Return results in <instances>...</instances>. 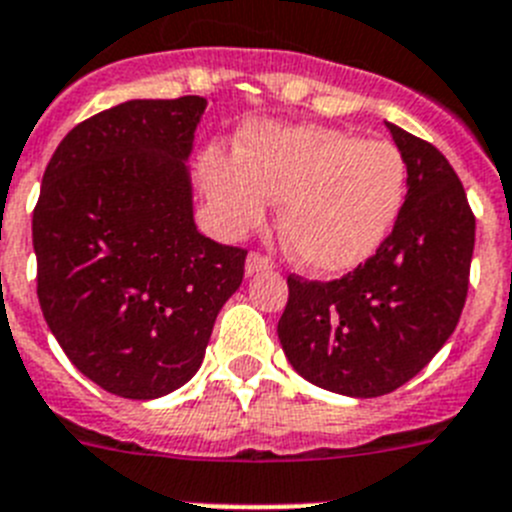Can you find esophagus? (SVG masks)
Segmentation results:
<instances>
[{"mask_svg":"<svg viewBox=\"0 0 512 512\" xmlns=\"http://www.w3.org/2000/svg\"><path fill=\"white\" fill-rule=\"evenodd\" d=\"M265 270H273V260L260 255V252H252V255L247 257V262H244V273H247V278H252V275L257 273H265Z\"/></svg>","mask_w":512,"mask_h":512,"instance_id":"obj_1","label":"esophagus"}]
</instances>
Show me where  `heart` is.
Listing matches in <instances>:
<instances>
[{
	"mask_svg": "<svg viewBox=\"0 0 512 512\" xmlns=\"http://www.w3.org/2000/svg\"><path fill=\"white\" fill-rule=\"evenodd\" d=\"M201 182L226 237H244L283 201L281 234L314 273L366 262L402 211L407 162L391 141H363L324 126L255 123L239 151H203Z\"/></svg>",
	"mask_w": 512,
	"mask_h": 512,
	"instance_id": "b5f03b06",
	"label": "heart"
}]
</instances>
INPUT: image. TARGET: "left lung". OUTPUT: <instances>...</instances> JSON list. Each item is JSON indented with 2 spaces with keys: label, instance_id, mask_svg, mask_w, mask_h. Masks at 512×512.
<instances>
[{
  "label": "left lung",
  "instance_id": "left-lung-1",
  "mask_svg": "<svg viewBox=\"0 0 512 512\" xmlns=\"http://www.w3.org/2000/svg\"><path fill=\"white\" fill-rule=\"evenodd\" d=\"M407 162L394 229L340 281L288 275L278 322L283 353L311 381L345 397H381L428 366L459 324L469 291L474 213L448 159L386 123Z\"/></svg>",
  "mask_w": 512,
  "mask_h": 512
}]
</instances>
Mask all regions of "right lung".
<instances>
[{
    "label": "right lung",
    "instance_id": "1",
    "mask_svg": "<svg viewBox=\"0 0 512 512\" xmlns=\"http://www.w3.org/2000/svg\"><path fill=\"white\" fill-rule=\"evenodd\" d=\"M208 102L128 100L71 128L33 211L38 301L79 371L157 399L201 368L244 278L242 247L203 237L188 157Z\"/></svg>",
    "mask_w": 512,
    "mask_h": 512
}]
</instances>
